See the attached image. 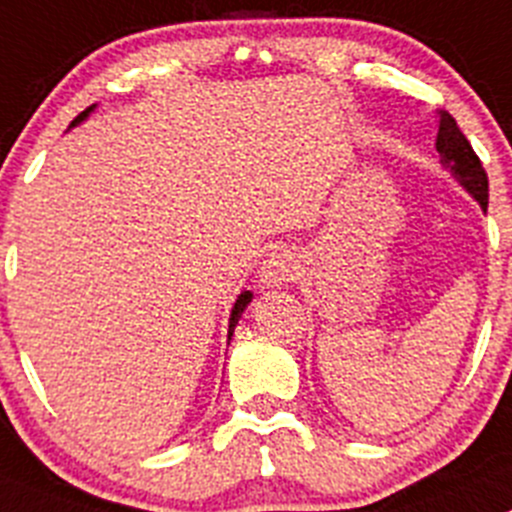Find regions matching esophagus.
<instances>
[{
	"mask_svg": "<svg viewBox=\"0 0 512 512\" xmlns=\"http://www.w3.org/2000/svg\"><path fill=\"white\" fill-rule=\"evenodd\" d=\"M294 279V259L286 248H274V251L261 261L259 266V284L264 289L284 286L286 281Z\"/></svg>",
	"mask_w": 512,
	"mask_h": 512,
	"instance_id": "esophagus-1",
	"label": "esophagus"
}]
</instances>
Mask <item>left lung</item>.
I'll use <instances>...</instances> for the list:
<instances>
[{
    "label": "left lung",
    "mask_w": 512,
    "mask_h": 512,
    "mask_svg": "<svg viewBox=\"0 0 512 512\" xmlns=\"http://www.w3.org/2000/svg\"><path fill=\"white\" fill-rule=\"evenodd\" d=\"M435 148L440 153V163L450 168L462 186L478 198L483 211H488V173H485L478 153L472 150L470 140L462 135V130L457 128L455 118L450 113H440V130H437Z\"/></svg>",
    "instance_id": "obj_1"
}]
</instances>
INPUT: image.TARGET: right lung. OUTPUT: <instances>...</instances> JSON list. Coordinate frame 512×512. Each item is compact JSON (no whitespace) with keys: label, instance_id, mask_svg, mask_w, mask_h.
Segmentation results:
<instances>
[{"label":"right lung","instance_id":"1","mask_svg":"<svg viewBox=\"0 0 512 512\" xmlns=\"http://www.w3.org/2000/svg\"><path fill=\"white\" fill-rule=\"evenodd\" d=\"M90 110H92V107H87V110H82V113L77 115L75 120H72V125L82 123V120H85L87 115H90ZM72 125H70V128H72ZM248 301H251V291H243V294L236 299V304H233L231 321H228V337H233V326L238 324V319H241V314H243V309H246V306H248Z\"/></svg>","mask_w":512,"mask_h":512}]
</instances>
